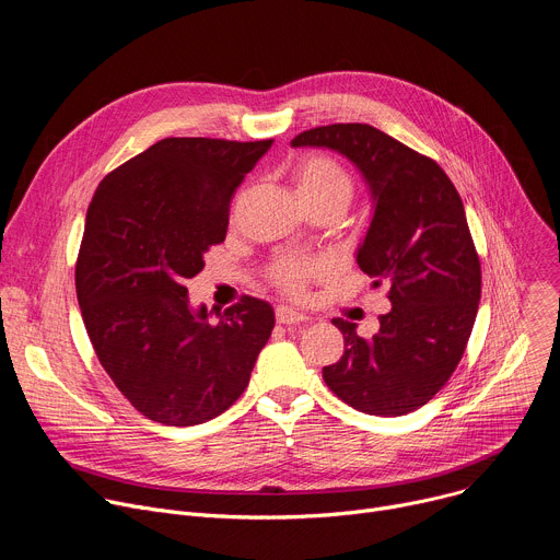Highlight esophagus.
<instances>
[{
    "instance_id": "esophagus-1",
    "label": "esophagus",
    "mask_w": 560,
    "mask_h": 560,
    "mask_svg": "<svg viewBox=\"0 0 560 560\" xmlns=\"http://www.w3.org/2000/svg\"><path fill=\"white\" fill-rule=\"evenodd\" d=\"M277 324L281 326H301L305 324V316L290 307H277Z\"/></svg>"
}]
</instances>
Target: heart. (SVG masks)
<instances>
[{
	"instance_id": "1",
	"label": "heart",
	"mask_w": 560,
	"mask_h": 560,
	"mask_svg": "<svg viewBox=\"0 0 560 560\" xmlns=\"http://www.w3.org/2000/svg\"><path fill=\"white\" fill-rule=\"evenodd\" d=\"M292 177L303 201H341L348 206L352 199V177L332 156L310 154L299 159ZM324 275L326 266L322 261L303 257H285L270 268L272 283L290 296H301L310 281Z\"/></svg>"
}]
</instances>
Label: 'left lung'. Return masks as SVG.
Segmentation results:
<instances>
[{
  "label": "left lung",
  "mask_w": 560,
  "mask_h": 560,
  "mask_svg": "<svg viewBox=\"0 0 560 560\" xmlns=\"http://www.w3.org/2000/svg\"><path fill=\"white\" fill-rule=\"evenodd\" d=\"M294 148H330L357 166L372 219L357 248L359 268L389 288L392 310L363 339L335 318L343 357L324 368L326 385L359 412L401 417L419 410L456 370L481 299V264L463 201L430 156L368 124L318 126Z\"/></svg>",
  "instance_id": "8db88e82"
}]
</instances>
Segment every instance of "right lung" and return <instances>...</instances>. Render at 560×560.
I'll use <instances>...</instances> for the list:
<instances>
[{
  "label": "right lung",
  "instance_id": "right-lung-1",
  "mask_svg": "<svg viewBox=\"0 0 560 560\" xmlns=\"http://www.w3.org/2000/svg\"><path fill=\"white\" fill-rule=\"evenodd\" d=\"M270 145L168 137L113 171L89 206L77 301L100 363L154 423L225 412L272 335L268 301L244 296L210 322L184 285L225 238L232 192Z\"/></svg>",
  "mask_w": 560,
  "mask_h": 560
}]
</instances>
